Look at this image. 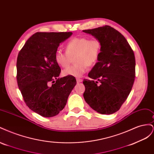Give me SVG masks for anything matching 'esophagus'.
Here are the masks:
<instances>
[{
  "instance_id": "34e87169",
  "label": "esophagus",
  "mask_w": 154,
  "mask_h": 154,
  "mask_svg": "<svg viewBox=\"0 0 154 154\" xmlns=\"http://www.w3.org/2000/svg\"><path fill=\"white\" fill-rule=\"evenodd\" d=\"M83 80H82V79H80V78H76V82H77V83H80V82H82Z\"/></svg>"
}]
</instances>
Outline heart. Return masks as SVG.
<instances>
[{
  "mask_svg": "<svg viewBox=\"0 0 154 154\" xmlns=\"http://www.w3.org/2000/svg\"><path fill=\"white\" fill-rule=\"evenodd\" d=\"M66 53L58 50L54 54V60L62 68H66L74 57L76 63L74 66L64 69L63 76H81L88 69L94 66L100 57L102 45L97 38L90 39L87 36L74 37L68 41L65 46Z\"/></svg>",
  "mask_w": 154,
  "mask_h": 154,
  "instance_id": "1",
  "label": "heart"
}]
</instances>
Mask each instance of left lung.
Wrapping results in <instances>:
<instances>
[{"instance_id": "8db88e82", "label": "left lung", "mask_w": 154, "mask_h": 154, "mask_svg": "<svg viewBox=\"0 0 154 154\" xmlns=\"http://www.w3.org/2000/svg\"><path fill=\"white\" fill-rule=\"evenodd\" d=\"M83 31L99 39L102 45L98 62L88 74L92 80H83V97L97 112L114 114L132 90L136 76L134 51L124 36L109 26Z\"/></svg>"}]
</instances>
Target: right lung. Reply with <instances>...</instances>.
I'll use <instances>...</instances> for the list:
<instances>
[{"label":"right lung","mask_w":154,"mask_h":154,"mask_svg":"<svg viewBox=\"0 0 154 154\" xmlns=\"http://www.w3.org/2000/svg\"><path fill=\"white\" fill-rule=\"evenodd\" d=\"M72 34V32H37L26 41L18 53V88L26 105L43 117L58 114L76 84L72 76L58 78L61 69L54 60L60 44Z\"/></svg>","instance_id":"right-lung-1"}]
</instances>
